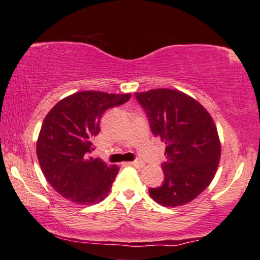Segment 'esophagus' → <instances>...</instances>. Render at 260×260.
Instances as JSON below:
<instances>
[{
    "mask_svg": "<svg viewBox=\"0 0 260 260\" xmlns=\"http://www.w3.org/2000/svg\"><path fill=\"white\" fill-rule=\"evenodd\" d=\"M129 164L133 166H137V168H144V165H145L143 161L139 160V159H137V160H134V161H131Z\"/></svg>",
    "mask_w": 260,
    "mask_h": 260,
    "instance_id": "esophagus-1",
    "label": "esophagus"
}]
</instances>
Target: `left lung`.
<instances>
[{
	"instance_id": "obj_1",
	"label": "left lung",
	"mask_w": 260,
	"mask_h": 260,
	"mask_svg": "<svg viewBox=\"0 0 260 260\" xmlns=\"http://www.w3.org/2000/svg\"><path fill=\"white\" fill-rule=\"evenodd\" d=\"M150 120L151 131L165 144L164 183L148 190L164 207H181L195 200L213 181L220 162L216 124L205 107L175 89L136 92Z\"/></svg>"
}]
</instances>
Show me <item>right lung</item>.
<instances>
[{
    "mask_svg": "<svg viewBox=\"0 0 260 260\" xmlns=\"http://www.w3.org/2000/svg\"><path fill=\"white\" fill-rule=\"evenodd\" d=\"M128 94L78 91L52 108L41 124L37 155L41 171L61 197L77 205H95L108 196L119 166L90 157L91 140L101 131L107 109L123 105Z\"/></svg>",
    "mask_w": 260,
    "mask_h": 260,
    "instance_id": "1",
    "label": "right lung"
}]
</instances>
